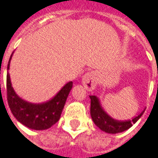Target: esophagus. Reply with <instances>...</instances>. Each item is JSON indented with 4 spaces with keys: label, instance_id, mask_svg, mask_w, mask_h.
I'll return each instance as SVG.
<instances>
[{
    "label": "esophagus",
    "instance_id": "esophagus-1",
    "mask_svg": "<svg viewBox=\"0 0 158 158\" xmlns=\"http://www.w3.org/2000/svg\"><path fill=\"white\" fill-rule=\"evenodd\" d=\"M98 74L95 71L87 72L82 78V84L88 90H93L98 84Z\"/></svg>",
    "mask_w": 158,
    "mask_h": 158
}]
</instances>
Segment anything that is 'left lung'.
<instances>
[{
	"mask_svg": "<svg viewBox=\"0 0 158 158\" xmlns=\"http://www.w3.org/2000/svg\"><path fill=\"white\" fill-rule=\"evenodd\" d=\"M90 98V114L93 119L95 125H97L101 130L110 133V134H117L123 132L129 127H132L143 115L144 111L140 113L137 117L133 118L132 120L127 121H118L111 118L108 114L101 108L98 99L95 96H89Z\"/></svg>",
	"mask_w": 158,
	"mask_h": 158,
	"instance_id": "obj_1",
	"label": "left lung"
}]
</instances>
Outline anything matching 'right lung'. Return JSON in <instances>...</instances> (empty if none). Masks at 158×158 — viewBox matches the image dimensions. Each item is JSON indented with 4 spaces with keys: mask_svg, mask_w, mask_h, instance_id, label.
<instances>
[{
    "mask_svg": "<svg viewBox=\"0 0 158 158\" xmlns=\"http://www.w3.org/2000/svg\"><path fill=\"white\" fill-rule=\"evenodd\" d=\"M10 60L8 63V69ZM72 86V81L67 83L49 102L43 104H31L24 101L16 95L10 84V75L7 73L6 89L8 104L16 119L27 127L35 130L48 129L59 121Z\"/></svg>",
    "mask_w": 158,
    "mask_h": 158,
    "instance_id": "add662e5",
    "label": "right lung"
}]
</instances>
